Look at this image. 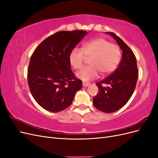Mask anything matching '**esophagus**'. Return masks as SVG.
<instances>
[{"label":"esophagus","instance_id":"1","mask_svg":"<svg viewBox=\"0 0 158 158\" xmlns=\"http://www.w3.org/2000/svg\"><path fill=\"white\" fill-rule=\"evenodd\" d=\"M82 84H83V86L84 87H88V85H89V82H83Z\"/></svg>","mask_w":158,"mask_h":158}]
</instances>
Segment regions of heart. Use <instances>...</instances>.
I'll list each match as a JSON object with an SVG mask.
<instances>
[{"label": "heart", "instance_id": "obj_1", "mask_svg": "<svg viewBox=\"0 0 158 158\" xmlns=\"http://www.w3.org/2000/svg\"><path fill=\"white\" fill-rule=\"evenodd\" d=\"M121 50L118 46L111 44L103 38H95L84 43L81 49L75 48L69 55V62L75 70L82 67L84 62L89 59V66L83 68L77 76L84 81L111 73L116 69L121 59Z\"/></svg>", "mask_w": 158, "mask_h": 158}]
</instances>
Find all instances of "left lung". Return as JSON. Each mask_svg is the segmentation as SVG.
<instances>
[{
    "mask_svg": "<svg viewBox=\"0 0 158 158\" xmlns=\"http://www.w3.org/2000/svg\"><path fill=\"white\" fill-rule=\"evenodd\" d=\"M111 35L123 51L118 68L109 76L97 82L98 93L93 99L95 107L105 113H113L121 109L128 102L135 89L138 77L136 56L120 37Z\"/></svg>",
    "mask_w": 158,
    "mask_h": 158,
    "instance_id": "8db88e82",
    "label": "left lung"
}]
</instances>
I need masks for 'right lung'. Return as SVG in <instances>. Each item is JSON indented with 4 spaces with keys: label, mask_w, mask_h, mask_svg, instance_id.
<instances>
[{
    "label": "right lung",
    "mask_w": 158,
    "mask_h": 158,
    "mask_svg": "<svg viewBox=\"0 0 158 158\" xmlns=\"http://www.w3.org/2000/svg\"><path fill=\"white\" fill-rule=\"evenodd\" d=\"M87 32L60 31L38 45L30 60L27 82L32 96L41 107L51 112L69 107L82 81L70 69L69 55Z\"/></svg>",
    "instance_id": "obj_1"
}]
</instances>
